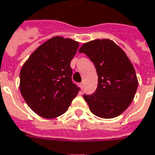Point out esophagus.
I'll return each instance as SVG.
<instances>
[{
	"label": "esophagus",
	"instance_id": "34e87169",
	"mask_svg": "<svg viewBox=\"0 0 155 155\" xmlns=\"http://www.w3.org/2000/svg\"><path fill=\"white\" fill-rule=\"evenodd\" d=\"M80 87L82 88V90L83 89V82H81V83H80Z\"/></svg>",
	"mask_w": 155,
	"mask_h": 155
}]
</instances>
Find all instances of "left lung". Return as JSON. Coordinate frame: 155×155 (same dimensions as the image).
Wrapping results in <instances>:
<instances>
[{"label": "left lung", "mask_w": 155, "mask_h": 155, "mask_svg": "<svg viewBox=\"0 0 155 155\" xmlns=\"http://www.w3.org/2000/svg\"><path fill=\"white\" fill-rule=\"evenodd\" d=\"M78 51L90 58L98 75L95 93L83 95L91 112L102 118L123 114L133 101L138 87L136 71L126 53L106 38L84 43Z\"/></svg>", "instance_id": "left-lung-1"}]
</instances>
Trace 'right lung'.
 <instances>
[{
    "label": "right lung",
    "instance_id": "1",
    "mask_svg": "<svg viewBox=\"0 0 155 155\" xmlns=\"http://www.w3.org/2000/svg\"><path fill=\"white\" fill-rule=\"evenodd\" d=\"M79 42L56 36L36 49L20 70L19 90L37 114L55 118L64 114L78 93L72 82L71 60Z\"/></svg>",
    "mask_w": 155,
    "mask_h": 155
}]
</instances>
